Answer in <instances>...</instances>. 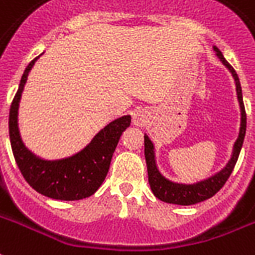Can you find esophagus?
I'll use <instances>...</instances> for the list:
<instances>
[{
  "instance_id": "1",
  "label": "esophagus",
  "mask_w": 255,
  "mask_h": 255,
  "mask_svg": "<svg viewBox=\"0 0 255 255\" xmlns=\"http://www.w3.org/2000/svg\"><path fill=\"white\" fill-rule=\"evenodd\" d=\"M132 122H133V126H136V127H143V126L147 123L146 112H143V111H137V112L133 113Z\"/></svg>"
}]
</instances>
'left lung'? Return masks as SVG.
<instances>
[{
	"mask_svg": "<svg viewBox=\"0 0 255 255\" xmlns=\"http://www.w3.org/2000/svg\"><path fill=\"white\" fill-rule=\"evenodd\" d=\"M214 51L216 52V56L220 59V62L231 73L234 81H235L237 97H238L239 108H241L239 135L235 143H234L231 156H230V159H228V162L226 163L223 169H220L215 174L209 175L204 180H200L197 182H193V184H182V182H175V181L169 180L167 177H165L159 171L158 165H156L154 143L151 142L150 136L147 133H144V156H146L147 173H148V184H150V188H151L152 193H154L156 199H159L161 201H165V203L178 205H192L212 197L226 184V181L228 180L230 174L233 173L234 166L238 161L239 152H241L243 139H245V133H246V112H245V105H243L242 88H241L238 74L235 73L233 66L224 59L223 54L220 52L218 47L214 46Z\"/></svg>",
	"mask_w": 255,
	"mask_h": 255,
	"instance_id": "1",
	"label": "left lung"
}]
</instances>
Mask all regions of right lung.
Instances as JSON below:
<instances>
[{
	"instance_id": "right-lung-1",
	"label": "right lung",
	"mask_w": 255,
	"mask_h": 255,
	"mask_svg": "<svg viewBox=\"0 0 255 255\" xmlns=\"http://www.w3.org/2000/svg\"><path fill=\"white\" fill-rule=\"evenodd\" d=\"M40 55L27 66L9 112V137L22 177L40 195L54 200L74 201L94 195L108 174L111 159L122 133L129 127L131 116L124 115L107 124L86 146L73 155L44 159L22 142L18 129V107L28 74Z\"/></svg>"
}]
</instances>
